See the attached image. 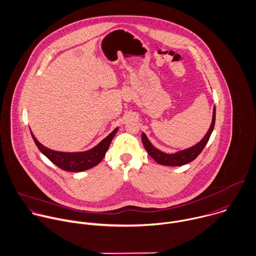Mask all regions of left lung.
I'll return each instance as SVG.
<instances>
[{
  "label": "left lung",
  "mask_w": 256,
  "mask_h": 256,
  "mask_svg": "<svg viewBox=\"0 0 256 256\" xmlns=\"http://www.w3.org/2000/svg\"><path fill=\"white\" fill-rule=\"evenodd\" d=\"M214 123H216V106H214L212 124H210L206 134L204 135V137L200 142H198L196 145H194L190 148L174 152V153H166V152L159 150L155 146H153L144 132H142L141 138H142V142H143V145H144L146 151L158 164L163 165V166H172V167L182 166V165H186V164L194 161L200 154V152L202 151V149L204 148V146L206 145V143L210 137V134L214 128Z\"/></svg>",
  "instance_id": "left-lung-1"
}]
</instances>
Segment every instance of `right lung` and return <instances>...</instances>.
Segmentation results:
<instances>
[{
	"mask_svg": "<svg viewBox=\"0 0 256 256\" xmlns=\"http://www.w3.org/2000/svg\"><path fill=\"white\" fill-rule=\"evenodd\" d=\"M118 128L114 129L106 138L99 142L95 147L84 152H60L46 148L40 144L30 131L32 137L38 150L58 168L68 172H82L98 165L104 158L112 139L117 133Z\"/></svg>",
	"mask_w": 256,
	"mask_h": 256,
	"instance_id": "obj_1",
	"label": "right lung"
}]
</instances>
